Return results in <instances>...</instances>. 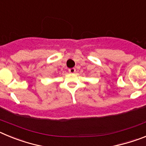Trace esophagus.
<instances>
[{"label": "esophagus", "mask_w": 146, "mask_h": 146, "mask_svg": "<svg viewBox=\"0 0 146 146\" xmlns=\"http://www.w3.org/2000/svg\"><path fill=\"white\" fill-rule=\"evenodd\" d=\"M75 72H76L75 68H72V69H69V73H71V74H74V73H75Z\"/></svg>", "instance_id": "esophagus-1"}]
</instances>
